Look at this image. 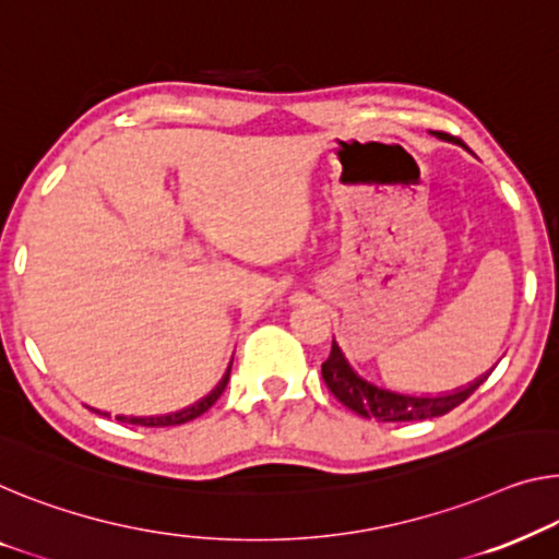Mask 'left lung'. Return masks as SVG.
I'll return each instance as SVG.
<instances>
[{
  "instance_id": "8db88e82",
  "label": "left lung",
  "mask_w": 559,
  "mask_h": 559,
  "mask_svg": "<svg viewBox=\"0 0 559 559\" xmlns=\"http://www.w3.org/2000/svg\"><path fill=\"white\" fill-rule=\"evenodd\" d=\"M431 135L469 150L462 140L449 138L447 132H431ZM321 373H323V381H326V386L331 389V394L336 396L346 409L356 412L359 416H364V419L419 421V419H435V416L452 412L454 406L466 402L474 391L485 384L492 371L481 373L479 379L469 381L466 386L444 391V394H406V391L373 384L371 379L361 377V373L352 366V361L346 359V354L341 352V346L333 341L331 356L321 364Z\"/></svg>"
}]
</instances>
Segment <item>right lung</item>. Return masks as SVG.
Returning <instances> with one entry per match:
<instances>
[{
  "instance_id": "1",
  "label": "right lung",
  "mask_w": 559,
  "mask_h": 559,
  "mask_svg": "<svg viewBox=\"0 0 559 559\" xmlns=\"http://www.w3.org/2000/svg\"><path fill=\"white\" fill-rule=\"evenodd\" d=\"M230 364H233V361H230ZM230 364H228L226 373H223V379L218 381V386H215V389L211 391V394H205L203 399H198L195 404L186 406V409L170 412V414H157V416H124V414H120V416H115V419L124 421V424H138V427H175V424L193 421V419H198L200 414H205L207 409H211V406H213L215 402H218V396L223 394V391H226L228 379H230ZM90 409H93V406H90ZM93 412L103 414V416H110L107 412H99V409H93Z\"/></svg>"
}]
</instances>
